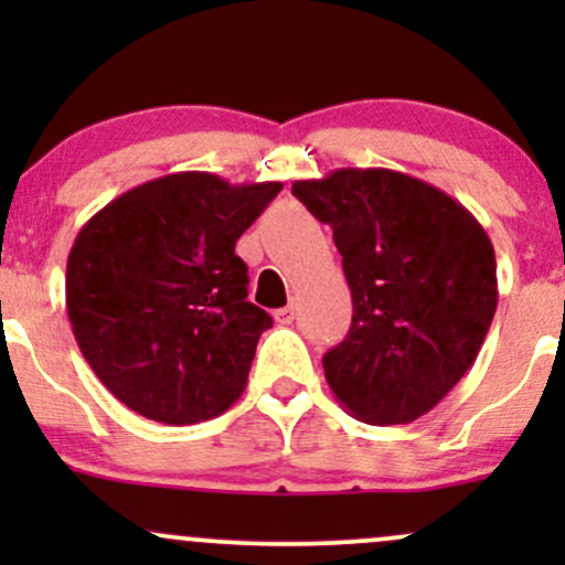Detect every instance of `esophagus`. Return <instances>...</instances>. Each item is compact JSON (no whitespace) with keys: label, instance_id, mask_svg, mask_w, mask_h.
<instances>
[{"label":"esophagus","instance_id":"esophagus-1","mask_svg":"<svg viewBox=\"0 0 565 565\" xmlns=\"http://www.w3.org/2000/svg\"><path fill=\"white\" fill-rule=\"evenodd\" d=\"M291 321H295V305H287V308L276 310V323H281V327H289Z\"/></svg>","mask_w":565,"mask_h":565}]
</instances>
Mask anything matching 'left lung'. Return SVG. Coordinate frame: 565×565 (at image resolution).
I'll return each mask as SVG.
<instances>
[{
    "label": "left lung",
    "mask_w": 565,
    "mask_h": 565,
    "mask_svg": "<svg viewBox=\"0 0 565 565\" xmlns=\"http://www.w3.org/2000/svg\"><path fill=\"white\" fill-rule=\"evenodd\" d=\"M291 193L332 228L353 297L350 332L323 355L334 398L361 423H414L483 345L499 300L491 238L449 193L380 167Z\"/></svg>",
    "instance_id": "8db88e82"
}]
</instances>
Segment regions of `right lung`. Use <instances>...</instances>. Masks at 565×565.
<instances>
[{
  "mask_svg": "<svg viewBox=\"0 0 565 565\" xmlns=\"http://www.w3.org/2000/svg\"><path fill=\"white\" fill-rule=\"evenodd\" d=\"M278 191L174 172L116 196L79 231L66 265L71 329L97 380L132 412L193 425L244 393L274 319L246 302L236 242Z\"/></svg>",
  "mask_w": 565,
  "mask_h": 565,
  "instance_id": "1",
  "label": "right lung"
}]
</instances>
